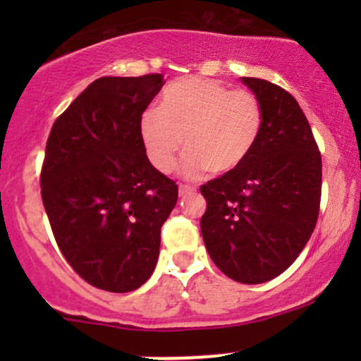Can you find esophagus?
<instances>
[{
    "label": "esophagus",
    "mask_w": 361,
    "mask_h": 361,
    "mask_svg": "<svg viewBox=\"0 0 361 361\" xmlns=\"http://www.w3.org/2000/svg\"><path fill=\"white\" fill-rule=\"evenodd\" d=\"M193 192H195V186H188V185L178 186V193H180V197H186V195H190Z\"/></svg>",
    "instance_id": "esophagus-1"
}]
</instances>
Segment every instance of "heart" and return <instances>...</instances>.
<instances>
[{"label": "heart", "instance_id": "b5f03b06", "mask_svg": "<svg viewBox=\"0 0 361 361\" xmlns=\"http://www.w3.org/2000/svg\"><path fill=\"white\" fill-rule=\"evenodd\" d=\"M263 127L259 100L207 78H180L166 86L159 109L140 118V139L157 171L169 173L185 149L181 175L197 178L238 169L258 142Z\"/></svg>", "mask_w": 361, "mask_h": 361}]
</instances>
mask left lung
Listing matches in <instances>:
<instances>
[{
    "instance_id": "obj_1",
    "label": "left lung",
    "mask_w": 361,
    "mask_h": 361,
    "mask_svg": "<svg viewBox=\"0 0 361 361\" xmlns=\"http://www.w3.org/2000/svg\"><path fill=\"white\" fill-rule=\"evenodd\" d=\"M259 100L258 142L234 171L207 181L202 238L215 267L239 283L283 273L316 227L322 164L312 130L295 98L259 78H241Z\"/></svg>"
}]
</instances>
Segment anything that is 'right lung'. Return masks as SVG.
<instances>
[{
    "label": "right lung",
    "instance_id": "right-lung-1",
    "mask_svg": "<svg viewBox=\"0 0 361 361\" xmlns=\"http://www.w3.org/2000/svg\"><path fill=\"white\" fill-rule=\"evenodd\" d=\"M163 85V74L98 78L54 122L45 146L40 188L57 246L106 292L146 283L178 200L140 139V118Z\"/></svg>",
    "mask_w": 361,
    "mask_h": 361
}]
</instances>
